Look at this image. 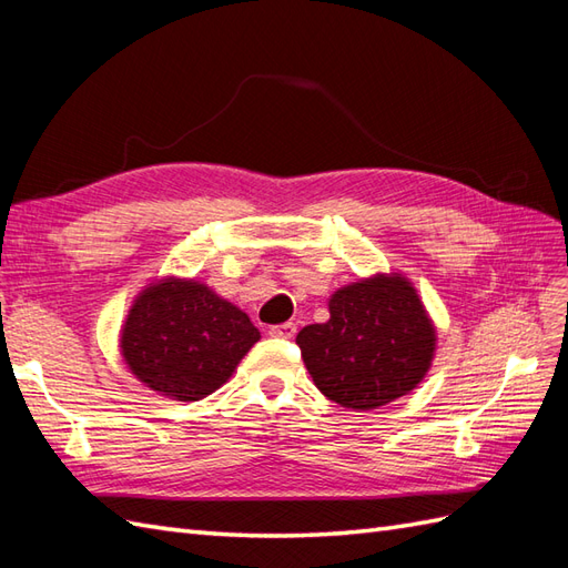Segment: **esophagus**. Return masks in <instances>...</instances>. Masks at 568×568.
<instances>
[{
    "mask_svg": "<svg viewBox=\"0 0 568 568\" xmlns=\"http://www.w3.org/2000/svg\"><path fill=\"white\" fill-rule=\"evenodd\" d=\"M268 333H271L273 338H283V341H290V338H295L297 326H295L293 322H285V324H278V326H271V328H268Z\"/></svg>",
    "mask_w": 568,
    "mask_h": 568,
    "instance_id": "34e87169",
    "label": "esophagus"
}]
</instances>
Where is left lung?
Listing matches in <instances>:
<instances>
[{
    "mask_svg": "<svg viewBox=\"0 0 568 568\" xmlns=\"http://www.w3.org/2000/svg\"><path fill=\"white\" fill-rule=\"evenodd\" d=\"M328 314L297 333L304 367L328 400L374 410L425 379L436 328L405 275L376 273L336 290Z\"/></svg>",
    "mask_w": 568,
    "mask_h": 568,
    "instance_id": "obj_1",
    "label": "left lung"
}]
</instances>
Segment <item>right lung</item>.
Listing matches in <instances>:
<instances>
[{
  "label": "right lung",
  "instance_id": "1",
  "mask_svg": "<svg viewBox=\"0 0 568 568\" xmlns=\"http://www.w3.org/2000/svg\"><path fill=\"white\" fill-rule=\"evenodd\" d=\"M258 338L250 316L209 285L165 275L136 295L120 347L141 384L192 403L221 388Z\"/></svg>",
  "mask_w": 568,
  "mask_h": 568
}]
</instances>
